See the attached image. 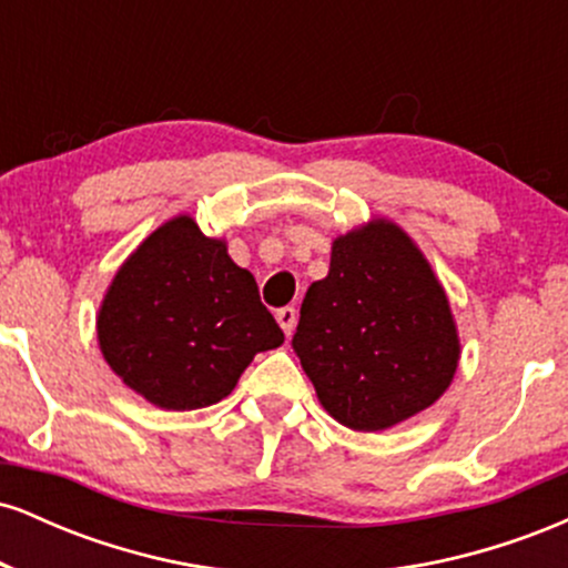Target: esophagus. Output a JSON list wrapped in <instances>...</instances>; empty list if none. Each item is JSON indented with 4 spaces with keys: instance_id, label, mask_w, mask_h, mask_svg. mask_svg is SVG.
<instances>
[{
    "instance_id": "1",
    "label": "esophagus",
    "mask_w": 568,
    "mask_h": 568,
    "mask_svg": "<svg viewBox=\"0 0 568 568\" xmlns=\"http://www.w3.org/2000/svg\"><path fill=\"white\" fill-rule=\"evenodd\" d=\"M296 310L293 306H283V310H277V323L280 328L285 331V336L293 334V328H296Z\"/></svg>"
}]
</instances>
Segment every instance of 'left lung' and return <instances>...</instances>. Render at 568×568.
<instances>
[{
	"label": "left lung",
	"mask_w": 568,
	"mask_h": 568,
	"mask_svg": "<svg viewBox=\"0 0 568 568\" xmlns=\"http://www.w3.org/2000/svg\"><path fill=\"white\" fill-rule=\"evenodd\" d=\"M291 344L323 408L357 433L429 408L459 366L446 291L387 219L334 240L328 275L306 291Z\"/></svg>",
	"instance_id": "obj_1"
}]
</instances>
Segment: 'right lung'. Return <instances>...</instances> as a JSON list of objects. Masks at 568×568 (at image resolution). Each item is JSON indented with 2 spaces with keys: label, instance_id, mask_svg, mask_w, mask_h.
Listing matches in <instances>:
<instances>
[{
  "label": "right lung",
  "instance_id": "right-lung-1",
  "mask_svg": "<svg viewBox=\"0 0 568 568\" xmlns=\"http://www.w3.org/2000/svg\"><path fill=\"white\" fill-rule=\"evenodd\" d=\"M95 328L114 374L165 410L213 406L256 352L285 342L251 272L192 216L165 221L130 253Z\"/></svg>",
  "mask_w": 568,
  "mask_h": 568
}]
</instances>
